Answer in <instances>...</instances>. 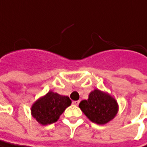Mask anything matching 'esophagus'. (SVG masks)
I'll return each instance as SVG.
<instances>
[{
    "mask_svg": "<svg viewBox=\"0 0 147 147\" xmlns=\"http://www.w3.org/2000/svg\"><path fill=\"white\" fill-rule=\"evenodd\" d=\"M79 103H80V100H74V101H72V104L74 106H78Z\"/></svg>",
    "mask_w": 147,
    "mask_h": 147,
    "instance_id": "34e87169",
    "label": "esophagus"
}]
</instances>
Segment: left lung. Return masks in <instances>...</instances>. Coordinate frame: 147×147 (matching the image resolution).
<instances>
[{"label": "left lung", "mask_w": 147, "mask_h": 147, "mask_svg": "<svg viewBox=\"0 0 147 147\" xmlns=\"http://www.w3.org/2000/svg\"><path fill=\"white\" fill-rule=\"evenodd\" d=\"M79 107L91 121L98 125H105L113 120L119 110L117 100L98 89L91 91L88 99L82 100Z\"/></svg>", "instance_id": "1"}]
</instances>
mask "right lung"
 <instances>
[{
    "label": "right lung",
    "instance_id": "obj_1",
    "mask_svg": "<svg viewBox=\"0 0 147 147\" xmlns=\"http://www.w3.org/2000/svg\"><path fill=\"white\" fill-rule=\"evenodd\" d=\"M71 104V100L68 96L50 91L33 103L30 114L40 125H50L57 121Z\"/></svg>",
    "mask_w": 147,
    "mask_h": 147
}]
</instances>
